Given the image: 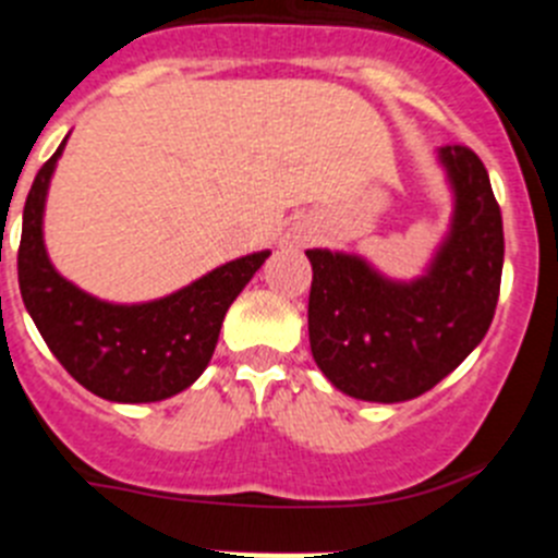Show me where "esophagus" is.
I'll use <instances>...</instances> for the list:
<instances>
[{
  "mask_svg": "<svg viewBox=\"0 0 558 558\" xmlns=\"http://www.w3.org/2000/svg\"><path fill=\"white\" fill-rule=\"evenodd\" d=\"M310 236H313V231H295L293 234V243H299V245H304L310 240Z\"/></svg>",
  "mask_w": 558,
  "mask_h": 558,
  "instance_id": "esophagus-1",
  "label": "esophagus"
}]
</instances>
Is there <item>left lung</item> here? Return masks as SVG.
Instances as JSON below:
<instances>
[{"mask_svg":"<svg viewBox=\"0 0 558 558\" xmlns=\"http://www.w3.org/2000/svg\"><path fill=\"white\" fill-rule=\"evenodd\" d=\"M456 211L430 268L393 282L366 259L310 248V349L338 391L366 402L422 397L483 340L502 276V218L477 153L445 145Z\"/></svg>","mask_w":558,"mask_h":558,"instance_id":"left-lung-1","label":"left lung"}]
</instances>
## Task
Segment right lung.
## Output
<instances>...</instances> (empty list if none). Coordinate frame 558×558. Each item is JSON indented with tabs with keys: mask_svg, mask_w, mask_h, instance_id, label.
<instances>
[{
	"mask_svg": "<svg viewBox=\"0 0 558 558\" xmlns=\"http://www.w3.org/2000/svg\"><path fill=\"white\" fill-rule=\"evenodd\" d=\"M52 159L29 186L19 245V290L49 352L92 393L111 402H159L190 388L209 366L226 310L270 251L240 256L186 288L145 304H111L66 282L44 248V204Z\"/></svg>",
	"mask_w": 558,
	"mask_h": 558,
	"instance_id": "add662e5",
	"label": "right lung"
}]
</instances>
